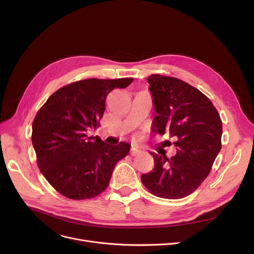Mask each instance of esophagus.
<instances>
[{
  "instance_id": "1",
  "label": "esophagus",
  "mask_w": 254,
  "mask_h": 254,
  "mask_svg": "<svg viewBox=\"0 0 254 254\" xmlns=\"http://www.w3.org/2000/svg\"><path fill=\"white\" fill-rule=\"evenodd\" d=\"M138 153H139L138 148H136V147H134V146H132V147L130 148V155H131V156H136Z\"/></svg>"
}]
</instances>
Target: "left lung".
I'll return each instance as SVG.
<instances>
[{"mask_svg": "<svg viewBox=\"0 0 254 254\" xmlns=\"http://www.w3.org/2000/svg\"><path fill=\"white\" fill-rule=\"evenodd\" d=\"M157 115L153 129L176 139L172 158L151 153L155 168L140 180L153 195L181 199L209 175L221 150L222 121L211 100L187 82L160 74L148 78Z\"/></svg>", "mask_w": 254, "mask_h": 254, "instance_id": "8db88e82", "label": "left lung"}]
</instances>
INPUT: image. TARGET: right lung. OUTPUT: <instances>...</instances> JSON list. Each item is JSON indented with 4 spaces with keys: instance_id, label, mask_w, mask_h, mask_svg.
Instances as JSON below:
<instances>
[{
    "instance_id": "obj_1",
    "label": "right lung",
    "mask_w": 254,
    "mask_h": 254,
    "mask_svg": "<svg viewBox=\"0 0 254 254\" xmlns=\"http://www.w3.org/2000/svg\"><path fill=\"white\" fill-rule=\"evenodd\" d=\"M132 78H89L56 90L42 105L32 124V143L38 168L61 195L73 200L98 196L108 186L117 163L130 146L104 143L86 137L97 128L105 111L107 94L126 88Z\"/></svg>"
}]
</instances>
